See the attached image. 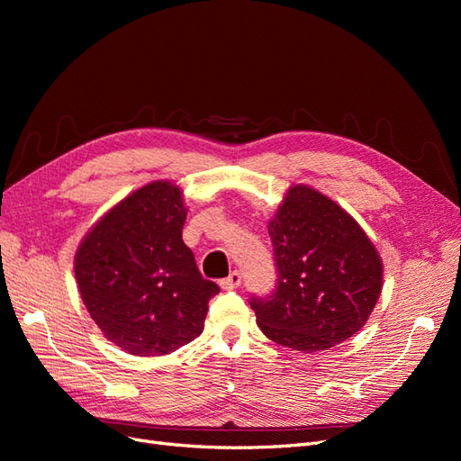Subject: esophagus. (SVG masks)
Instances as JSON below:
<instances>
[{
	"mask_svg": "<svg viewBox=\"0 0 461 461\" xmlns=\"http://www.w3.org/2000/svg\"><path fill=\"white\" fill-rule=\"evenodd\" d=\"M221 288L225 290H232V288H239L242 285V275L239 271H232L227 278H221Z\"/></svg>",
	"mask_w": 461,
	"mask_h": 461,
	"instance_id": "esophagus-1",
	"label": "esophagus"
}]
</instances>
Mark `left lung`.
<instances>
[{"instance_id":"1","label":"left lung","mask_w":461,"mask_h":461,"mask_svg":"<svg viewBox=\"0 0 461 461\" xmlns=\"http://www.w3.org/2000/svg\"><path fill=\"white\" fill-rule=\"evenodd\" d=\"M267 230L276 286L249 300L265 337L300 352L354 337L383 290V261L357 221L325 194L296 185Z\"/></svg>"}]
</instances>
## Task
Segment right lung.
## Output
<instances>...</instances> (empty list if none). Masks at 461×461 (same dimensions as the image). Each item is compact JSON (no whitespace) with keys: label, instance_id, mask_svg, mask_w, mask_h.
I'll list each match as a JSON object with an SVG mask.
<instances>
[{"label":"right lung","instance_id":"obj_1","mask_svg":"<svg viewBox=\"0 0 461 461\" xmlns=\"http://www.w3.org/2000/svg\"><path fill=\"white\" fill-rule=\"evenodd\" d=\"M180 188L156 180L95 222L75 256L80 298L104 337L132 356H165L198 339L219 286L183 242Z\"/></svg>","mask_w":461,"mask_h":461}]
</instances>
